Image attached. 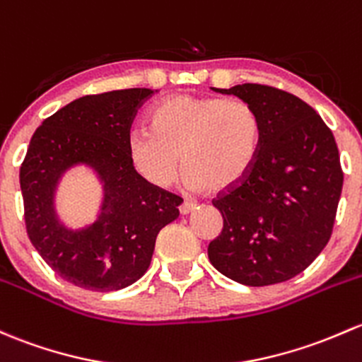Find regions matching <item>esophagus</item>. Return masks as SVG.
<instances>
[{"label":"esophagus","mask_w":362,"mask_h":362,"mask_svg":"<svg viewBox=\"0 0 362 362\" xmlns=\"http://www.w3.org/2000/svg\"><path fill=\"white\" fill-rule=\"evenodd\" d=\"M192 210H194L192 203H182L180 206H178V211H180V215H189V213H192Z\"/></svg>","instance_id":"obj_1"}]
</instances>
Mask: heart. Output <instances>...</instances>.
Listing matches in <instances>:
<instances>
[{
  "instance_id": "b5f03b06",
  "label": "heart",
  "mask_w": 362,
  "mask_h": 362,
  "mask_svg": "<svg viewBox=\"0 0 362 362\" xmlns=\"http://www.w3.org/2000/svg\"><path fill=\"white\" fill-rule=\"evenodd\" d=\"M149 130L132 133L128 161L151 187L166 191L182 163L192 191L226 194L253 170L262 146L260 114L239 98L177 93L154 105Z\"/></svg>"
}]
</instances>
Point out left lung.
Returning a JSON list of instances; mask_svg holds the SVG:
<instances>
[{
  "label": "left lung",
  "mask_w": 362,
  "mask_h": 362,
  "mask_svg": "<svg viewBox=\"0 0 362 362\" xmlns=\"http://www.w3.org/2000/svg\"><path fill=\"white\" fill-rule=\"evenodd\" d=\"M260 114L264 135L248 177L213 201L223 229L208 246L235 283L269 286L305 271L332 238L344 171L332 130L288 91L245 83L215 88Z\"/></svg>",
  "instance_id": "left-lung-1"
}]
</instances>
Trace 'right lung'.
Here are the masks:
<instances>
[{"label": "right lung", "mask_w": 362, "mask_h": 362, "mask_svg": "<svg viewBox=\"0 0 362 362\" xmlns=\"http://www.w3.org/2000/svg\"><path fill=\"white\" fill-rule=\"evenodd\" d=\"M154 91L114 90L86 95L47 117L30 139L21 166L25 229L43 260L71 284L116 291L146 274L159 230L178 216L180 197L142 180L128 161L136 109ZM85 164L103 184L98 220L71 230L54 211V191L67 169Z\"/></svg>", "instance_id": "right-lung-1"}]
</instances>
